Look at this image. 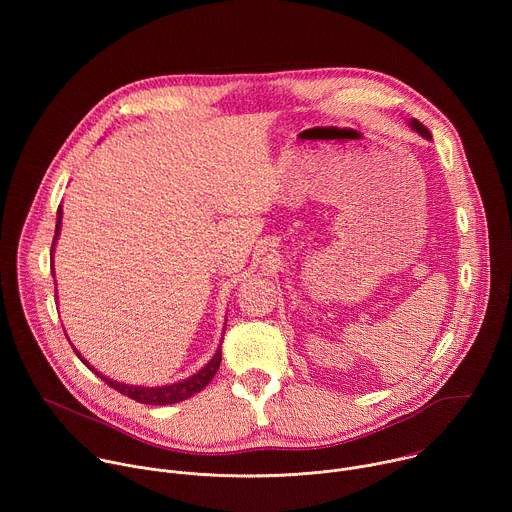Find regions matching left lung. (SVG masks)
<instances>
[{
	"instance_id": "left-lung-1",
	"label": "left lung",
	"mask_w": 512,
	"mask_h": 512,
	"mask_svg": "<svg viewBox=\"0 0 512 512\" xmlns=\"http://www.w3.org/2000/svg\"><path fill=\"white\" fill-rule=\"evenodd\" d=\"M411 127H413V129H415V131H417V133H421V135H423V137H427V139H429V137H431V133H429V129H427V127H425V125H423V123H419V121H417V119H413V121H411Z\"/></svg>"
}]
</instances>
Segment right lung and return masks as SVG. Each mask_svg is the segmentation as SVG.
Returning a JSON list of instances; mask_svg holds the SVG:
<instances>
[{
  "label": "right lung",
  "instance_id": "1",
  "mask_svg": "<svg viewBox=\"0 0 512 512\" xmlns=\"http://www.w3.org/2000/svg\"><path fill=\"white\" fill-rule=\"evenodd\" d=\"M60 218H62V208L58 206L52 251H54V243H56L58 233H60ZM77 356L87 364V367H89L97 377H101L109 387H113L115 391L127 395L129 399H133V401H137V403H145V405H170V403H180V401H184V399H188V397L200 393V391L214 379V375H216V371H218V364H221L223 352H221V348H218L216 354L210 358V362L206 364L204 369H200L196 375L188 377L186 381H180V383H174V385H166V387H133V385H125V383L111 381V379L103 377L101 373H97L79 352H77Z\"/></svg>",
  "mask_w": 512,
  "mask_h": 512
}]
</instances>
